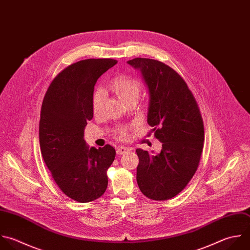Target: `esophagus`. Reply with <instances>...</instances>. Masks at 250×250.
Instances as JSON below:
<instances>
[{"label": "esophagus", "instance_id": "esophagus-1", "mask_svg": "<svg viewBox=\"0 0 250 250\" xmlns=\"http://www.w3.org/2000/svg\"><path fill=\"white\" fill-rule=\"evenodd\" d=\"M128 151H129V149H128L127 147L122 146V147H120V148L117 149V154H119V155H125V154L127 153Z\"/></svg>", "mask_w": 250, "mask_h": 250}]
</instances>
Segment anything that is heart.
Listing matches in <instances>:
<instances>
[{
  "mask_svg": "<svg viewBox=\"0 0 250 250\" xmlns=\"http://www.w3.org/2000/svg\"><path fill=\"white\" fill-rule=\"evenodd\" d=\"M109 87L125 103L132 98L137 99L141 89L140 83L137 80L127 76H119L115 78L111 82ZM91 106H92V112L94 115L101 114L104 106V96L102 91L97 90L94 92L91 100ZM116 135L121 139H125L128 136L127 128L125 127L119 128L116 132Z\"/></svg>",
  "mask_w": 250,
  "mask_h": 250,
  "instance_id": "1",
  "label": "heart"
}]
</instances>
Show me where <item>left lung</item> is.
Segmentation results:
<instances>
[{
  "mask_svg": "<svg viewBox=\"0 0 250 250\" xmlns=\"http://www.w3.org/2000/svg\"><path fill=\"white\" fill-rule=\"evenodd\" d=\"M127 63L139 70L148 88L147 123L162 142L159 154L136 150L137 184L147 198L167 201L187 186L198 168L205 140L203 119L193 93L172 68L150 58Z\"/></svg>",
  "mask_w": 250,
  "mask_h": 250,
  "instance_id": "8db88e82",
  "label": "left lung"
}]
</instances>
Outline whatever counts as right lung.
Wrapping results in <instances>:
<instances>
[{"label": "right lung", "mask_w": 250, "mask_h": 250, "mask_svg": "<svg viewBox=\"0 0 250 250\" xmlns=\"http://www.w3.org/2000/svg\"><path fill=\"white\" fill-rule=\"evenodd\" d=\"M117 62L85 59L68 66L54 78L42 101L39 136L43 161L60 190L79 203L100 198L108 185L107 169L116 151L111 145L90 148L83 134L93 118L94 85Z\"/></svg>", "instance_id": "obj_1"}]
</instances>
